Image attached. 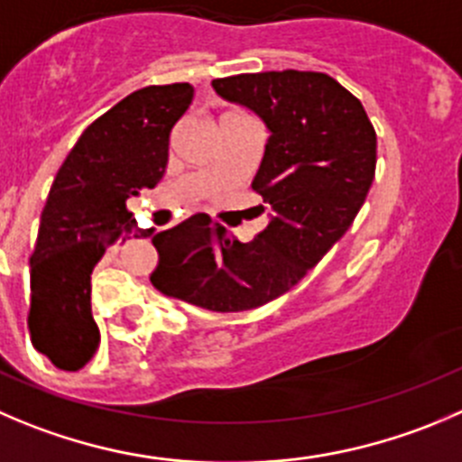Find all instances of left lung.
I'll use <instances>...</instances> for the list:
<instances>
[{
    "label": "left lung",
    "instance_id": "obj_1",
    "mask_svg": "<svg viewBox=\"0 0 462 462\" xmlns=\"http://www.w3.org/2000/svg\"><path fill=\"white\" fill-rule=\"evenodd\" d=\"M213 88L270 131L252 183L270 222L252 243L210 217L168 228L152 238L149 279L174 300L240 313L294 288L345 236L374 181L376 131L363 104L322 72L236 74Z\"/></svg>",
    "mask_w": 462,
    "mask_h": 462
}]
</instances>
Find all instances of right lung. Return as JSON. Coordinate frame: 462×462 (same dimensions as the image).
Here are the masks:
<instances>
[{
  "label": "right lung",
  "mask_w": 462,
  "mask_h": 462,
  "mask_svg": "<svg viewBox=\"0 0 462 462\" xmlns=\"http://www.w3.org/2000/svg\"><path fill=\"white\" fill-rule=\"evenodd\" d=\"M195 95L190 83L131 92L81 134L60 165L31 254V342L59 370L77 372L95 356L90 274L117 238H147L126 199L165 174L172 126ZM208 217L197 213L192 219ZM156 234L153 238H158Z\"/></svg>",
  "instance_id": "obj_1"
}]
</instances>
